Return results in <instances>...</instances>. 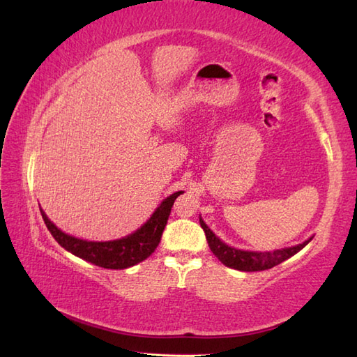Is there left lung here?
<instances>
[{
	"label": "left lung",
	"mask_w": 357,
	"mask_h": 357,
	"mask_svg": "<svg viewBox=\"0 0 357 357\" xmlns=\"http://www.w3.org/2000/svg\"><path fill=\"white\" fill-rule=\"evenodd\" d=\"M199 224L202 227L204 233H206L210 250L213 252V255L218 257V259L224 265H227V267L241 270V271H262V270L273 268L275 265L287 261L288 257H291L293 255L301 252V250L313 239L310 238L308 241L302 242L299 245L275 250V252H265V253L244 252V250H238L224 244V242L219 238H216V234L208 229L207 224L202 221V218H199Z\"/></svg>",
	"instance_id": "obj_1"
}]
</instances>
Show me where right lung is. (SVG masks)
I'll use <instances>...</instances> for the list:
<instances>
[{"label": "right lung", "mask_w": 357, "mask_h": 357, "mask_svg": "<svg viewBox=\"0 0 357 357\" xmlns=\"http://www.w3.org/2000/svg\"><path fill=\"white\" fill-rule=\"evenodd\" d=\"M183 193L184 192H176L170 195L167 199H164L161 202V206L155 210V213L150 216L149 221L135 233L128 234V236L123 239L107 242L84 241L73 238L70 234H66L64 231L59 230L47 216H45L41 208L40 210L45 225H47L49 231L52 233V236L55 238L58 244L66 248L67 252L73 253L75 256H78L87 262H92L98 265V267L123 270L133 267V265L138 262H142L155 252L159 241H161L167 221H169L173 202Z\"/></svg>", "instance_id": "add662e5"}]
</instances>
